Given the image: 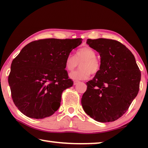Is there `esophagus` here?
I'll list each match as a JSON object with an SVG mask.
<instances>
[{
	"label": "esophagus",
	"instance_id": "34e87169",
	"mask_svg": "<svg viewBox=\"0 0 148 148\" xmlns=\"http://www.w3.org/2000/svg\"><path fill=\"white\" fill-rule=\"evenodd\" d=\"M79 83V82H77V81H74V86H76V85H77V84H78Z\"/></svg>",
	"mask_w": 148,
	"mask_h": 148
}]
</instances>
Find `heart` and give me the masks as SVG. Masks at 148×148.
<instances>
[{
	"instance_id": "obj_1",
	"label": "heart",
	"mask_w": 148,
	"mask_h": 148,
	"mask_svg": "<svg viewBox=\"0 0 148 148\" xmlns=\"http://www.w3.org/2000/svg\"><path fill=\"white\" fill-rule=\"evenodd\" d=\"M80 62V69L69 74L74 80L88 79L91 73L96 74L101 69V62L96 57V52L89 46H84L76 51L74 56L70 55L65 60V68L68 71H72Z\"/></svg>"
}]
</instances>
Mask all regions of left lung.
I'll list each match as a JSON object with an SVG mask.
<instances>
[{
  "label": "left lung",
  "mask_w": 148,
  "mask_h": 148,
  "mask_svg": "<svg viewBox=\"0 0 148 148\" xmlns=\"http://www.w3.org/2000/svg\"><path fill=\"white\" fill-rule=\"evenodd\" d=\"M99 52L101 69L87 82L82 98L85 112L95 121H114L123 115L137 96L141 72L132 52L114 40L87 39Z\"/></svg>",
  "instance_id": "8db88e82"
}]
</instances>
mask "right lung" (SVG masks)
I'll list each match as a JSON object with an SVG mask.
<instances>
[{"label": "right lung", "instance_id": "add662e5", "mask_svg": "<svg viewBox=\"0 0 148 148\" xmlns=\"http://www.w3.org/2000/svg\"><path fill=\"white\" fill-rule=\"evenodd\" d=\"M81 38L42 39L26 45L12 61L8 84L15 105L33 119L53 115L64 89L73 85L65 60Z\"/></svg>", "mask_w": 148, "mask_h": 148}]
</instances>
